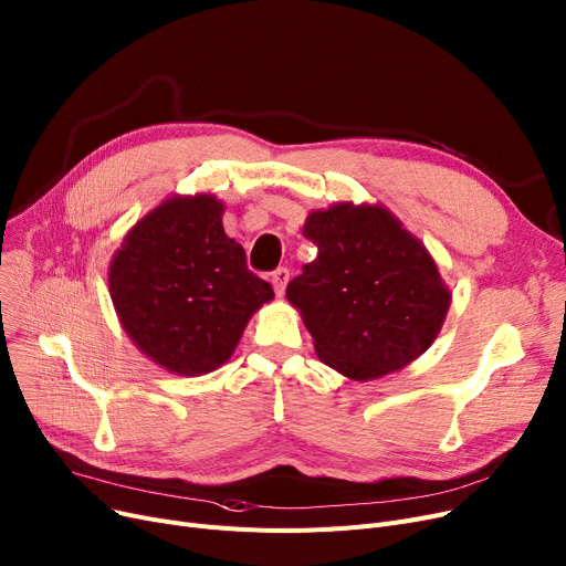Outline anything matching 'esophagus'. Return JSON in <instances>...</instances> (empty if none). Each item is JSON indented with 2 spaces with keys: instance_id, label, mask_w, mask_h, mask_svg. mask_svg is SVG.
Wrapping results in <instances>:
<instances>
[{
  "instance_id": "obj_1",
  "label": "esophagus",
  "mask_w": 566,
  "mask_h": 566,
  "mask_svg": "<svg viewBox=\"0 0 566 566\" xmlns=\"http://www.w3.org/2000/svg\"><path fill=\"white\" fill-rule=\"evenodd\" d=\"M271 282L275 286V293L282 295L284 289H286V282H289V268H277V271L271 273Z\"/></svg>"
}]
</instances>
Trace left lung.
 <instances>
[{
	"mask_svg": "<svg viewBox=\"0 0 566 566\" xmlns=\"http://www.w3.org/2000/svg\"><path fill=\"white\" fill-rule=\"evenodd\" d=\"M318 254L286 286L318 358L369 380L424 353L450 307L438 268L418 238L382 206L337 203L303 229Z\"/></svg>",
	"mask_w": 566,
	"mask_h": 566,
	"instance_id": "obj_1",
	"label": "left lung"
}]
</instances>
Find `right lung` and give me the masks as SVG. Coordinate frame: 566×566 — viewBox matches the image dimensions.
Segmentation results:
<instances>
[{
  "instance_id": "add662e5",
  "label": "right lung",
  "mask_w": 566,
  "mask_h": 566,
  "mask_svg": "<svg viewBox=\"0 0 566 566\" xmlns=\"http://www.w3.org/2000/svg\"><path fill=\"white\" fill-rule=\"evenodd\" d=\"M224 206L174 197L137 222L109 265V293L130 339L165 369L199 376L231 358L273 286L224 233Z\"/></svg>"
}]
</instances>
